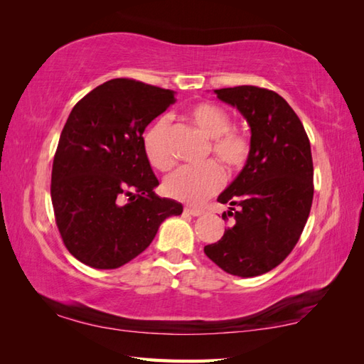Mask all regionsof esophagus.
<instances>
[{"mask_svg":"<svg viewBox=\"0 0 364 364\" xmlns=\"http://www.w3.org/2000/svg\"><path fill=\"white\" fill-rule=\"evenodd\" d=\"M184 213H188L191 215H194V218H198V215H202L205 211L202 208H196V206H186L184 208Z\"/></svg>","mask_w":364,"mask_h":364,"instance_id":"obj_1","label":"esophagus"}]
</instances>
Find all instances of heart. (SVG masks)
I'll list each match as a JSON object with an SVG mask.
<instances>
[{
	"instance_id": "b5f03b06",
	"label": "heart",
	"mask_w": 364,
	"mask_h": 364,
	"mask_svg": "<svg viewBox=\"0 0 364 364\" xmlns=\"http://www.w3.org/2000/svg\"><path fill=\"white\" fill-rule=\"evenodd\" d=\"M191 122L211 139L213 154L218 158L228 172L241 170L250 156V141L245 134L231 129V119L227 111L220 106L200 102L188 109ZM168 122L166 117H159L145 131L142 145L144 153L150 164L166 172L175 164V156L170 150ZM223 184V172L218 162L210 161L203 166H186L178 168L164 181V191L168 197L180 202L198 205L208 197L215 194Z\"/></svg>"
}]
</instances>
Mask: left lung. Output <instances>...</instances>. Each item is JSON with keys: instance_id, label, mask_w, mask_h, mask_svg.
Here are the masks:
<instances>
[{"instance_id": "8db88e82", "label": "left lung", "mask_w": 364, "mask_h": 364, "mask_svg": "<svg viewBox=\"0 0 364 364\" xmlns=\"http://www.w3.org/2000/svg\"><path fill=\"white\" fill-rule=\"evenodd\" d=\"M242 114L250 127V156L218 202L233 218L206 257L237 277L277 267L296 247L313 203V158L297 114L274 90L237 86L214 90Z\"/></svg>"}]
</instances>
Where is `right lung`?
Instances as JSON below:
<instances>
[{
  "label": "right lung",
  "instance_id": "obj_1",
  "mask_svg": "<svg viewBox=\"0 0 364 364\" xmlns=\"http://www.w3.org/2000/svg\"><path fill=\"white\" fill-rule=\"evenodd\" d=\"M173 103V90L117 78L90 90L68 115L53 161L51 202L67 250L84 264H127L162 222L183 213L181 203L154 194L159 181L142 145L146 125Z\"/></svg>",
  "mask_w": 364,
  "mask_h": 364
}]
</instances>
